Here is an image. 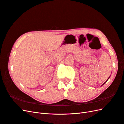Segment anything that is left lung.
Returning a JSON list of instances; mask_svg holds the SVG:
<instances>
[{
  "mask_svg": "<svg viewBox=\"0 0 124 124\" xmlns=\"http://www.w3.org/2000/svg\"><path fill=\"white\" fill-rule=\"evenodd\" d=\"M108 79H107V80H108ZM107 81H106V82H105V83H104V84H105V83H106V82H107Z\"/></svg>",
  "mask_w": 124,
  "mask_h": 124,
  "instance_id": "obj_1",
  "label": "left lung"
}]
</instances>
